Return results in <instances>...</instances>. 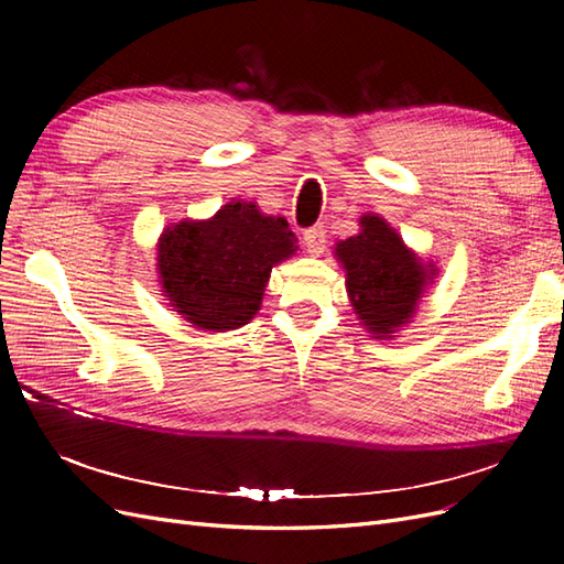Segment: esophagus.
<instances>
[{
	"mask_svg": "<svg viewBox=\"0 0 564 564\" xmlns=\"http://www.w3.org/2000/svg\"><path fill=\"white\" fill-rule=\"evenodd\" d=\"M303 242L313 256H319L324 251V247H327V230H324L322 224H317L303 232Z\"/></svg>",
	"mask_w": 564,
	"mask_h": 564,
	"instance_id": "1",
	"label": "esophagus"
}]
</instances>
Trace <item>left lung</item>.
<instances>
[{
	"mask_svg": "<svg viewBox=\"0 0 564 564\" xmlns=\"http://www.w3.org/2000/svg\"><path fill=\"white\" fill-rule=\"evenodd\" d=\"M334 256L346 270L352 311L373 338H395L437 278V265L423 261L383 216L371 212L360 216V232L336 242Z\"/></svg>",
	"mask_w": 564,
	"mask_h": 564,
	"instance_id": "left-lung-1",
	"label": "left lung"
}]
</instances>
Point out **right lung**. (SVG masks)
Instances as JSON below:
<instances>
[{"instance_id":"obj_1","label":"right lung","mask_w":564,"mask_h":564,"mask_svg":"<svg viewBox=\"0 0 564 564\" xmlns=\"http://www.w3.org/2000/svg\"><path fill=\"white\" fill-rule=\"evenodd\" d=\"M284 216L230 199L212 218H183L158 240V282L166 305L191 327L230 332L261 311L270 272L296 253Z\"/></svg>"}]
</instances>
